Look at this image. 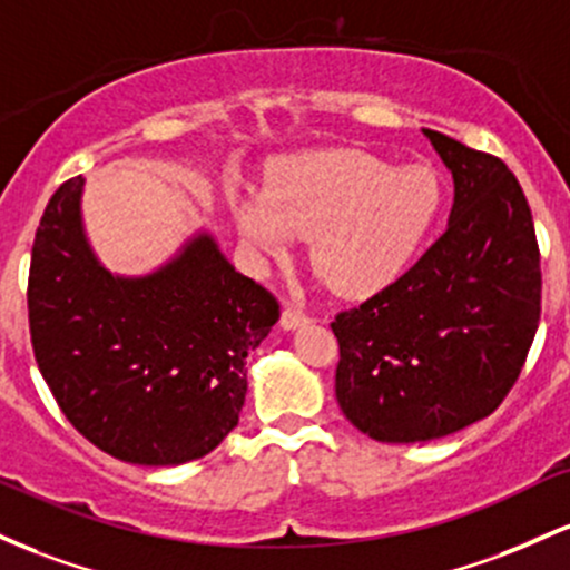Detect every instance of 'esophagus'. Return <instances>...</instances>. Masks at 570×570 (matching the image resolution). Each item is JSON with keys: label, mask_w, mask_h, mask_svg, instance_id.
Segmentation results:
<instances>
[{"label": "esophagus", "mask_w": 570, "mask_h": 570, "mask_svg": "<svg viewBox=\"0 0 570 570\" xmlns=\"http://www.w3.org/2000/svg\"><path fill=\"white\" fill-rule=\"evenodd\" d=\"M306 323H309V317H306L302 309H296V306H285L283 317H279V325H283L285 331H296V328H302V325H306Z\"/></svg>", "instance_id": "1"}]
</instances>
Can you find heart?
<instances>
[{"instance_id": "1", "label": "heart", "mask_w": 570, "mask_h": 570, "mask_svg": "<svg viewBox=\"0 0 570 570\" xmlns=\"http://www.w3.org/2000/svg\"><path fill=\"white\" fill-rule=\"evenodd\" d=\"M242 239L261 264H283L309 236L312 264L342 296H368L412 266L441 209L428 166H393L363 150L293 158L266 190L236 194Z\"/></svg>"}]
</instances>
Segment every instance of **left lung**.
Masks as SVG:
<instances>
[{
	"label": "left lung",
	"instance_id": "1",
	"mask_svg": "<svg viewBox=\"0 0 570 570\" xmlns=\"http://www.w3.org/2000/svg\"><path fill=\"white\" fill-rule=\"evenodd\" d=\"M423 134L455 183L446 232L331 323L338 406L385 444L450 436L495 412L541 317L539 242L517 177L501 158Z\"/></svg>",
	"mask_w": 570,
	"mask_h": 570
}]
</instances>
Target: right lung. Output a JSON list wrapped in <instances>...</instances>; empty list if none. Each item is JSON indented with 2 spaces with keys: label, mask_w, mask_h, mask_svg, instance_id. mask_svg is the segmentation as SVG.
Returning a JSON list of instances; mask_svg holds the SVG:
<instances>
[{
  "label": "right lung",
  "mask_w": 570,
  "mask_h": 570,
  "mask_svg": "<svg viewBox=\"0 0 570 570\" xmlns=\"http://www.w3.org/2000/svg\"><path fill=\"white\" fill-rule=\"evenodd\" d=\"M82 177L50 196L29 268L37 366L61 412L107 455L180 465L239 423L247 353L279 320L266 287L199 232L156 272H107L82 226Z\"/></svg>",
  "instance_id": "1"
}]
</instances>
